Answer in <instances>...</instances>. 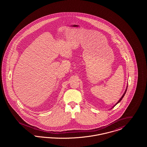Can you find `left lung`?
Returning a JSON list of instances; mask_svg holds the SVG:
<instances>
[{
  "instance_id": "8db88e82",
  "label": "left lung",
  "mask_w": 147,
  "mask_h": 147,
  "mask_svg": "<svg viewBox=\"0 0 147 147\" xmlns=\"http://www.w3.org/2000/svg\"><path fill=\"white\" fill-rule=\"evenodd\" d=\"M127 87H128V86H127V88H126V90H125V92H124V94H123V95H122V97H121V98H120V99H119V101H118V102H117V103H116V104H115V105H114V106H113V107H112V108H111V109H112V108H113V107H115V106H116V105H117V104H118V103H119V102H120V101H121V100H122V98H123V97H124V96H125V94H126V91H127Z\"/></svg>"
}]
</instances>
